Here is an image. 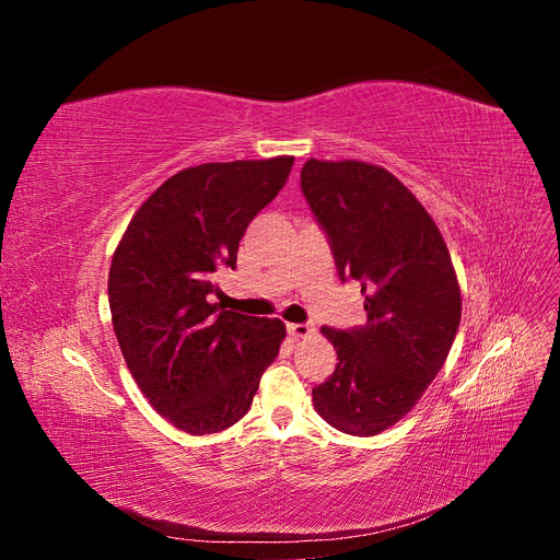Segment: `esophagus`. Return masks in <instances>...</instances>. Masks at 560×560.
Listing matches in <instances>:
<instances>
[{
  "label": "esophagus",
  "mask_w": 560,
  "mask_h": 560,
  "mask_svg": "<svg viewBox=\"0 0 560 560\" xmlns=\"http://www.w3.org/2000/svg\"><path fill=\"white\" fill-rule=\"evenodd\" d=\"M315 329L311 327V325H287V334H290L292 338H306V336H311Z\"/></svg>",
  "instance_id": "34e87169"
}]
</instances>
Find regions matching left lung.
<instances>
[{
	"label": "left lung",
	"instance_id": "left-lung-1",
	"mask_svg": "<svg viewBox=\"0 0 560 560\" xmlns=\"http://www.w3.org/2000/svg\"><path fill=\"white\" fill-rule=\"evenodd\" d=\"M301 189L338 276L362 282L366 311L364 327H322L338 364L313 387L315 411L346 434L374 436L409 413L444 366L460 327V284L434 219L385 167L311 159Z\"/></svg>",
	"mask_w": 560,
	"mask_h": 560
}]
</instances>
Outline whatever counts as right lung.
Segmentation results:
<instances>
[{"label": "right lung", "mask_w": 560, "mask_h": 560, "mask_svg": "<svg viewBox=\"0 0 560 560\" xmlns=\"http://www.w3.org/2000/svg\"><path fill=\"white\" fill-rule=\"evenodd\" d=\"M294 156L202 163L165 179L118 243L109 268L114 334L149 404L186 434L222 432L252 406L278 358L284 322L212 303L219 266L235 268L257 212Z\"/></svg>", "instance_id": "1"}]
</instances>
